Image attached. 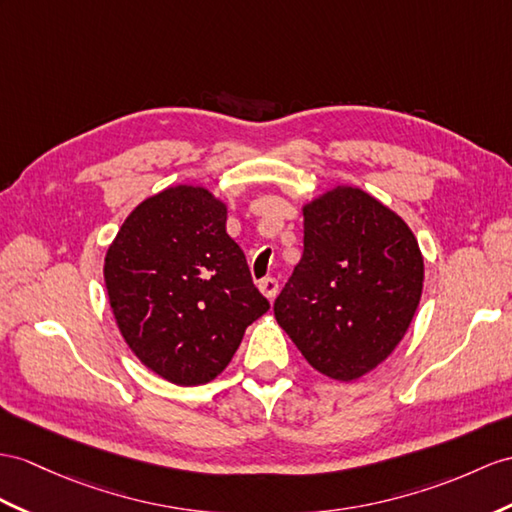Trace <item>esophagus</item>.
Masks as SVG:
<instances>
[{
    "instance_id": "1",
    "label": "esophagus",
    "mask_w": 512,
    "mask_h": 512,
    "mask_svg": "<svg viewBox=\"0 0 512 512\" xmlns=\"http://www.w3.org/2000/svg\"><path fill=\"white\" fill-rule=\"evenodd\" d=\"M258 289H260V293H263L267 299H273V297L278 295V280H273V278L260 280V282H258Z\"/></svg>"
}]
</instances>
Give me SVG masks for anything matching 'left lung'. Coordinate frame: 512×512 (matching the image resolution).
<instances>
[{
  "instance_id": "obj_1",
  "label": "left lung",
  "mask_w": 512,
  "mask_h": 512,
  "mask_svg": "<svg viewBox=\"0 0 512 512\" xmlns=\"http://www.w3.org/2000/svg\"><path fill=\"white\" fill-rule=\"evenodd\" d=\"M304 254L273 304L308 365L352 382L382 365L413 321L423 256L408 223L358 186L302 206Z\"/></svg>"
}]
</instances>
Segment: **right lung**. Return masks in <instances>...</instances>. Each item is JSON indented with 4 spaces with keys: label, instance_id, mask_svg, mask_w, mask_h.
I'll return each mask as SVG.
<instances>
[{
    "label": "right lung",
    "instance_id": "right-lung-1",
    "mask_svg": "<svg viewBox=\"0 0 512 512\" xmlns=\"http://www.w3.org/2000/svg\"><path fill=\"white\" fill-rule=\"evenodd\" d=\"M226 221L228 204L206 186H169L132 210L104 258L123 341L178 386L215 380L269 310Z\"/></svg>",
    "mask_w": 512,
    "mask_h": 512
}]
</instances>
